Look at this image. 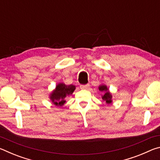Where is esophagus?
<instances>
[{
    "instance_id": "1",
    "label": "esophagus",
    "mask_w": 160,
    "mask_h": 160,
    "mask_svg": "<svg viewBox=\"0 0 160 160\" xmlns=\"http://www.w3.org/2000/svg\"><path fill=\"white\" fill-rule=\"evenodd\" d=\"M89 86L90 85L89 84H86V85H80V88L81 89H83V90H85V89H88L89 88Z\"/></svg>"
}]
</instances>
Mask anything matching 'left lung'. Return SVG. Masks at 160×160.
<instances>
[{
	"label": "left lung",
	"instance_id": "1",
	"mask_svg": "<svg viewBox=\"0 0 160 160\" xmlns=\"http://www.w3.org/2000/svg\"><path fill=\"white\" fill-rule=\"evenodd\" d=\"M99 90L102 92L103 91L105 92L104 94L102 96L103 100H104V101H106L107 104H110V103H112V95H111V94L109 93V90L107 89V86L106 85L99 86Z\"/></svg>",
	"mask_w": 160,
	"mask_h": 160
}]
</instances>
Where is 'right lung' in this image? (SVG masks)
<instances>
[{
    "mask_svg": "<svg viewBox=\"0 0 160 160\" xmlns=\"http://www.w3.org/2000/svg\"><path fill=\"white\" fill-rule=\"evenodd\" d=\"M75 87L72 85H66L63 83H60L56 86V90L51 94L50 98L53 104L56 106H63L66 102V96L73 92Z\"/></svg>",
    "mask_w": 160,
    "mask_h": 160,
    "instance_id": "obj_1",
    "label": "right lung"
}]
</instances>
